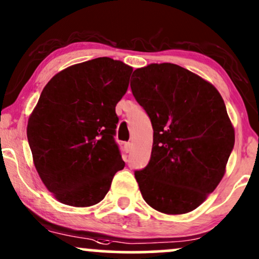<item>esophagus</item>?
<instances>
[{"mask_svg": "<svg viewBox=\"0 0 259 259\" xmlns=\"http://www.w3.org/2000/svg\"><path fill=\"white\" fill-rule=\"evenodd\" d=\"M124 147H125L126 153H129L130 151H132V148H133V144H132V142H126V144L124 145Z\"/></svg>", "mask_w": 259, "mask_h": 259, "instance_id": "1", "label": "esophagus"}]
</instances>
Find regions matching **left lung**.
<instances>
[{
	"label": "left lung",
	"mask_w": 259,
	"mask_h": 259,
	"mask_svg": "<svg viewBox=\"0 0 259 259\" xmlns=\"http://www.w3.org/2000/svg\"><path fill=\"white\" fill-rule=\"evenodd\" d=\"M132 79L153 127L150 162L135 170L142 197L165 214L191 212L221 183L234 148L224 101L212 84L177 64L139 68Z\"/></svg>",
	"instance_id": "left-lung-1"
}]
</instances>
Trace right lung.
I'll use <instances>...</instances> for the list:
<instances>
[{"label": "right lung", "instance_id": "add662e5", "mask_svg": "<svg viewBox=\"0 0 259 259\" xmlns=\"http://www.w3.org/2000/svg\"><path fill=\"white\" fill-rule=\"evenodd\" d=\"M132 72L120 61L95 58L56 74L41 92L26 135L41 180L62 203H99L125 165L114 140L115 106Z\"/></svg>", "mask_w": 259, "mask_h": 259}]
</instances>
